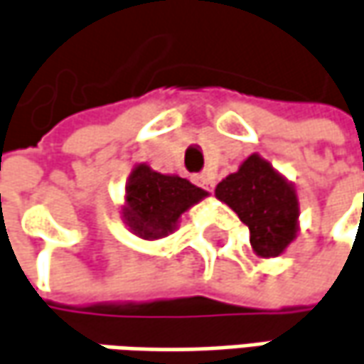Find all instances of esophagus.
I'll return each mask as SVG.
<instances>
[{
    "label": "esophagus",
    "mask_w": 364,
    "mask_h": 364,
    "mask_svg": "<svg viewBox=\"0 0 364 364\" xmlns=\"http://www.w3.org/2000/svg\"><path fill=\"white\" fill-rule=\"evenodd\" d=\"M196 181H198L199 187H203V189L212 191V187H213L212 175H208V173H201V175H198V177H196Z\"/></svg>",
    "instance_id": "34e87169"
}]
</instances>
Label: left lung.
<instances>
[{
    "instance_id": "left-lung-1",
    "label": "left lung",
    "mask_w": 364,
    "mask_h": 364,
    "mask_svg": "<svg viewBox=\"0 0 364 364\" xmlns=\"http://www.w3.org/2000/svg\"><path fill=\"white\" fill-rule=\"evenodd\" d=\"M250 230V245L261 257H279L297 232V196L293 187L259 154L248 156L238 173L215 187Z\"/></svg>"
}]
</instances>
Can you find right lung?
<instances>
[{
	"mask_svg": "<svg viewBox=\"0 0 364 364\" xmlns=\"http://www.w3.org/2000/svg\"><path fill=\"white\" fill-rule=\"evenodd\" d=\"M205 196L203 189L187 179L161 175L151 166L138 165L126 187L124 218L138 236L159 238L173 232L181 213Z\"/></svg>",
	"mask_w": 364,
	"mask_h": 364,
	"instance_id": "add662e5",
	"label": "right lung"
}]
</instances>
